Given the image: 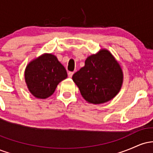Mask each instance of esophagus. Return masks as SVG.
Returning <instances> with one entry per match:
<instances>
[{"label": "esophagus", "mask_w": 153, "mask_h": 153, "mask_svg": "<svg viewBox=\"0 0 153 153\" xmlns=\"http://www.w3.org/2000/svg\"><path fill=\"white\" fill-rule=\"evenodd\" d=\"M73 74H74V73H73V72H69V73H68V77H69V78H72V76H73Z\"/></svg>", "instance_id": "34e87169"}]
</instances>
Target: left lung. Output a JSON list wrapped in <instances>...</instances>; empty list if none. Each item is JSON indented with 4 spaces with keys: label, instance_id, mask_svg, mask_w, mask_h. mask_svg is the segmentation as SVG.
I'll return each mask as SVG.
<instances>
[{
    "label": "left lung",
    "instance_id": "left-lung-1",
    "mask_svg": "<svg viewBox=\"0 0 153 153\" xmlns=\"http://www.w3.org/2000/svg\"><path fill=\"white\" fill-rule=\"evenodd\" d=\"M73 80L85 101L99 104L108 101L118 94L123 74L113 55L102 50L88 57L85 66L73 75Z\"/></svg>",
    "mask_w": 153,
    "mask_h": 153
}]
</instances>
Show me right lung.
I'll return each mask as SVG.
<instances>
[{
	"label": "right lung",
	"mask_w": 153,
	"mask_h": 153,
	"mask_svg": "<svg viewBox=\"0 0 153 153\" xmlns=\"http://www.w3.org/2000/svg\"><path fill=\"white\" fill-rule=\"evenodd\" d=\"M68 76L64 66L54 55L44 54L26 67L25 80L30 92L38 99L53 94L59 82Z\"/></svg>",
	"instance_id": "1"
}]
</instances>
